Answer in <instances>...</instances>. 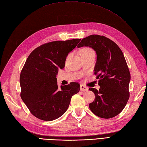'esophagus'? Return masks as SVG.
<instances>
[{
  "instance_id": "esophagus-1",
  "label": "esophagus",
  "mask_w": 147,
  "mask_h": 147,
  "mask_svg": "<svg viewBox=\"0 0 147 147\" xmlns=\"http://www.w3.org/2000/svg\"><path fill=\"white\" fill-rule=\"evenodd\" d=\"M80 90L81 91H87L88 90V88L85 86H84V85H81Z\"/></svg>"
}]
</instances>
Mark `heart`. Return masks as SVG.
I'll list each match as a JSON object with an SVG mask.
<instances>
[{
    "instance_id": "obj_1",
    "label": "heart",
    "mask_w": 147,
    "mask_h": 147,
    "mask_svg": "<svg viewBox=\"0 0 147 147\" xmlns=\"http://www.w3.org/2000/svg\"><path fill=\"white\" fill-rule=\"evenodd\" d=\"M92 51V50H91V49H90V48H84V49H82V50L81 51V52H80V53L88 52V51Z\"/></svg>"
}]
</instances>
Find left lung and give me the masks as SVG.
Wrapping results in <instances>:
<instances>
[{
    "label": "left lung",
    "mask_w": 147,
    "mask_h": 147,
    "mask_svg": "<svg viewBox=\"0 0 147 147\" xmlns=\"http://www.w3.org/2000/svg\"><path fill=\"white\" fill-rule=\"evenodd\" d=\"M89 47L96 53L94 74L100 90L90 88L95 95L89 105L98 117L111 118L120 113L129 97L131 76L123 54L115 42L103 36L91 35L81 40L78 47Z\"/></svg>",
    "instance_id": "obj_1"
}]
</instances>
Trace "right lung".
Returning <instances> with one entry per match:
<instances>
[{
    "label": "right lung",
    "mask_w": 147,
    "mask_h": 147,
    "mask_svg": "<svg viewBox=\"0 0 147 147\" xmlns=\"http://www.w3.org/2000/svg\"><path fill=\"white\" fill-rule=\"evenodd\" d=\"M80 39L43 44L30 54L20 75L21 97L30 113L44 121H53L66 111L80 90L75 82L58 88L56 76L65 66L66 57Z\"/></svg>",
    "instance_id": "obj_1"
}]
</instances>
